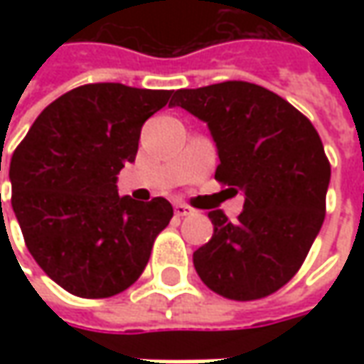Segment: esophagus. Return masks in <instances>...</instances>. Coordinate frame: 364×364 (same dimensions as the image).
I'll use <instances>...</instances> for the list:
<instances>
[{
    "instance_id": "esophagus-1",
    "label": "esophagus",
    "mask_w": 364,
    "mask_h": 364,
    "mask_svg": "<svg viewBox=\"0 0 364 364\" xmlns=\"http://www.w3.org/2000/svg\"><path fill=\"white\" fill-rule=\"evenodd\" d=\"M174 213H176V217H188V215L194 213V208H190L188 204H184V203H176Z\"/></svg>"
}]
</instances>
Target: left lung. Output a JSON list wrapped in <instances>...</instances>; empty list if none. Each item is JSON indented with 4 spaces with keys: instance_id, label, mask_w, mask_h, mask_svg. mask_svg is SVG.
Segmentation results:
<instances>
[{
    "instance_id": "obj_1",
    "label": "left lung",
    "mask_w": 364,
    "mask_h": 364,
    "mask_svg": "<svg viewBox=\"0 0 364 364\" xmlns=\"http://www.w3.org/2000/svg\"><path fill=\"white\" fill-rule=\"evenodd\" d=\"M170 105L208 125L220 160L215 178L245 196L235 223L208 213L215 232L194 251V269L229 300L277 291L324 223L330 164L314 125L279 95L245 80L180 89Z\"/></svg>"
}]
</instances>
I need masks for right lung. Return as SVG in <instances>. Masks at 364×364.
Listing matches in <instances>:
<instances>
[{
    "label": "right lung",
    "mask_w": 364,
    "mask_h": 364,
    "mask_svg": "<svg viewBox=\"0 0 364 364\" xmlns=\"http://www.w3.org/2000/svg\"><path fill=\"white\" fill-rule=\"evenodd\" d=\"M174 91L82 85L50 103L9 164L11 206L36 263L78 298H111L146 269L174 215L166 198L119 196L141 125Z\"/></svg>",
    "instance_id": "obj_1"
}]
</instances>
